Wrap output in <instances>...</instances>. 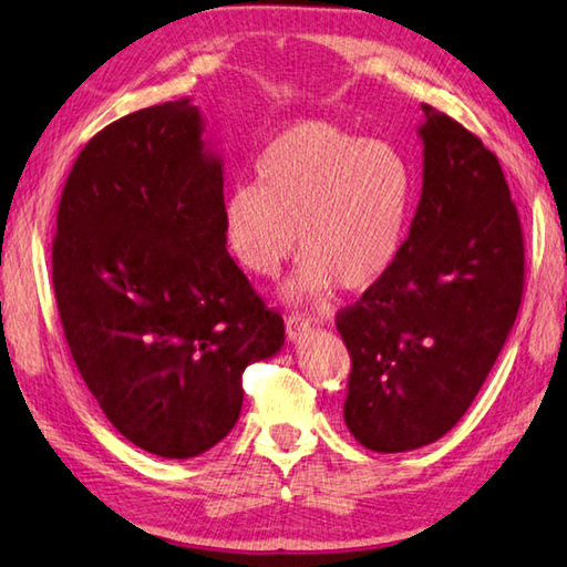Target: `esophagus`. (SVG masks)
<instances>
[{
	"mask_svg": "<svg viewBox=\"0 0 567 567\" xmlns=\"http://www.w3.org/2000/svg\"><path fill=\"white\" fill-rule=\"evenodd\" d=\"M285 328H287V338L297 342V340H302L305 334L312 332V322L300 318V315H290V318L285 320Z\"/></svg>",
	"mask_w": 567,
	"mask_h": 567,
	"instance_id": "1",
	"label": "esophagus"
}]
</instances>
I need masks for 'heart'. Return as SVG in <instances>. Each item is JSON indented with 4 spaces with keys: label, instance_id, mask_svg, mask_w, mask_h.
Here are the masks:
<instances>
[{
    "label": "heart",
    "instance_id": "heart-1",
    "mask_svg": "<svg viewBox=\"0 0 567 567\" xmlns=\"http://www.w3.org/2000/svg\"><path fill=\"white\" fill-rule=\"evenodd\" d=\"M415 199V172L398 147L300 120L260 150L255 185L225 197V247L255 277H275L300 247L305 260L282 300L322 305L338 285L364 292L385 280L405 249Z\"/></svg>",
    "mask_w": 567,
    "mask_h": 567
}]
</instances>
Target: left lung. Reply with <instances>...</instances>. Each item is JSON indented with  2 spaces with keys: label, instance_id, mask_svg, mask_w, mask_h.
<instances>
[{
  "label": "left lung",
  "instance_id": "8db88e82",
  "mask_svg": "<svg viewBox=\"0 0 567 567\" xmlns=\"http://www.w3.org/2000/svg\"><path fill=\"white\" fill-rule=\"evenodd\" d=\"M422 195L398 265L338 315L344 422L375 453L435 443L473 405L523 297V233L501 162L422 104Z\"/></svg>",
  "mask_w": 567,
  "mask_h": 567
}]
</instances>
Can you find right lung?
<instances>
[{"label":"right lung","instance_id":"obj_1","mask_svg":"<svg viewBox=\"0 0 567 567\" xmlns=\"http://www.w3.org/2000/svg\"><path fill=\"white\" fill-rule=\"evenodd\" d=\"M189 97L132 112L66 177L52 282L82 380L152 455H203L235 427L247 364L282 350L285 322L223 237V155Z\"/></svg>","mask_w":567,"mask_h":567}]
</instances>
